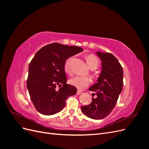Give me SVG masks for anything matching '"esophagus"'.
<instances>
[{
    "label": "esophagus",
    "mask_w": 149,
    "mask_h": 149,
    "mask_svg": "<svg viewBox=\"0 0 149 149\" xmlns=\"http://www.w3.org/2000/svg\"><path fill=\"white\" fill-rule=\"evenodd\" d=\"M82 94V92L79 91V90H78L77 93H76V94H77V95H79V94Z\"/></svg>",
    "instance_id": "34e87169"
}]
</instances>
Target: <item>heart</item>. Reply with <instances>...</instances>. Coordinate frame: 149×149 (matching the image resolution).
Listing matches in <instances>:
<instances>
[{
    "label": "heart",
    "instance_id": "heart-1",
    "mask_svg": "<svg viewBox=\"0 0 149 149\" xmlns=\"http://www.w3.org/2000/svg\"><path fill=\"white\" fill-rule=\"evenodd\" d=\"M73 57L71 56L67 58L64 63V70L66 73L68 74H72L71 63L73 61ZM88 66L91 70L96 69L99 65V60L94 55H88L85 58ZM69 82L70 84L78 88V89L83 90L86 88L88 86L91 84V78L88 76H76L70 79Z\"/></svg>",
    "mask_w": 149,
    "mask_h": 149
}]
</instances>
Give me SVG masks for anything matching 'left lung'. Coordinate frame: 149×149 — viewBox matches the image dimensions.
I'll use <instances>...</instances> for the list:
<instances>
[{
	"label": "left lung",
	"instance_id": "left-lung-1",
	"mask_svg": "<svg viewBox=\"0 0 149 149\" xmlns=\"http://www.w3.org/2000/svg\"><path fill=\"white\" fill-rule=\"evenodd\" d=\"M97 55L102 62V70L97 82L89 89L97 97H93L89 105L81 106V110L89 118L98 120L107 117L116 106L123 88V69L111 53L97 52Z\"/></svg>",
	"mask_w": 149,
	"mask_h": 149
}]
</instances>
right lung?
Masks as SVG:
<instances>
[{"mask_svg": "<svg viewBox=\"0 0 149 149\" xmlns=\"http://www.w3.org/2000/svg\"><path fill=\"white\" fill-rule=\"evenodd\" d=\"M83 50L81 47L53 43L36 53L29 65L26 86L40 113L46 116L57 113L64 108L66 99L75 95L76 88L66 84L64 63L67 58ZM57 85L61 88L58 90L56 89Z\"/></svg>", "mask_w": 149, "mask_h": 149, "instance_id": "right-lung-1", "label": "right lung"}]
</instances>
